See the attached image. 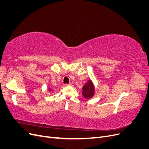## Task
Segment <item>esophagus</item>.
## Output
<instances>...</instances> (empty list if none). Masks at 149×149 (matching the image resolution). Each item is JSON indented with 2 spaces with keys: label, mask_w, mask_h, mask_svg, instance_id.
Here are the masks:
<instances>
[{
  "label": "esophagus",
  "mask_w": 149,
  "mask_h": 149,
  "mask_svg": "<svg viewBox=\"0 0 149 149\" xmlns=\"http://www.w3.org/2000/svg\"><path fill=\"white\" fill-rule=\"evenodd\" d=\"M65 86H72V84H71V83H70V84H65Z\"/></svg>",
  "instance_id": "esophagus-1"
}]
</instances>
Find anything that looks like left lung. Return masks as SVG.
I'll return each mask as SVG.
<instances>
[{
	"label": "left lung",
	"mask_w": 149,
	"mask_h": 149,
	"mask_svg": "<svg viewBox=\"0 0 149 149\" xmlns=\"http://www.w3.org/2000/svg\"><path fill=\"white\" fill-rule=\"evenodd\" d=\"M82 89V95L84 98L87 99V100L93 97L95 94V87L91 79L88 81L83 86Z\"/></svg>",
	"instance_id": "left-lung-1"
}]
</instances>
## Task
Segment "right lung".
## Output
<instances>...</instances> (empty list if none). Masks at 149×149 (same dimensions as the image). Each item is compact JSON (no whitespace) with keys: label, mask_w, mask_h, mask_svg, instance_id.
Returning a JSON list of instances; mask_svg holds the SVG:
<instances>
[{"label":"right lung","mask_w":149,"mask_h":149,"mask_svg":"<svg viewBox=\"0 0 149 149\" xmlns=\"http://www.w3.org/2000/svg\"><path fill=\"white\" fill-rule=\"evenodd\" d=\"M48 89L49 90V91H52V88H48Z\"/></svg>","instance_id":"obj_1"}]
</instances>
